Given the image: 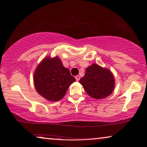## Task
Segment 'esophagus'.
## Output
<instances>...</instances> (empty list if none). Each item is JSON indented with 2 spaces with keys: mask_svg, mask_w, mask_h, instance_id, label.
I'll return each instance as SVG.
<instances>
[{
  "mask_svg": "<svg viewBox=\"0 0 147 147\" xmlns=\"http://www.w3.org/2000/svg\"><path fill=\"white\" fill-rule=\"evenodd\" d=\"M76 81H79V80H80V77L79 76H76Z\"/></svg>",
  "mask_w": 147,
  "mask_h": 147,
  "instance_id": "34e87169",
  "label": "esophagus"
}]
</instances>
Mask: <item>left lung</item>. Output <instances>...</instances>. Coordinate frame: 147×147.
Listing matches in <instances>:
<instances>
[{"label": "left lung", "instance_id": "1", "mask_svg": "<svg viewBox=\"0 0 147 147\" xmlns=\"http://www.w3.org/2000/svg\"><path fill=\"white\" fill-rule=\"evenodd\" d=\"M80 83L90 97L102 99L112 93L114 88V78L110 70L92 64L86 69L85 76Z\"/></svg>", "mask_w": 147, "mask_h": 147}]
</instances>
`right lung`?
<instances>
[{
  "label": "right lung",
  "mask_w": 147,
  "mask_h": 147,
  "mask_svg": "<svg viewBox=\"0 0 147 147\" xmlns=\"http://www.w3.org/2000/svg\"><path fill=\"white\" fill-rule=\"evenodd\" d=\"M33 79L38 93L53 102L63 98L70 84L76 81L58 57H45L37 66Z\"/></svg>",
  "instance_id": "1"
}]
</instances>
